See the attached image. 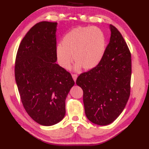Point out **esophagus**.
<instances>
[{
  "label": "esophagus",
  "mask_w": 149,
  "mask_h": 149,
  "mask_svg": "<svg viewBox=\"0 0 149 149\" xmlns=\"http://www.w3.org/2000/svg\"><path fill=\"white\" fill-rule=\"evenodd\" d=\"M72 78H73V79H74V81L75 82L76 81L77 78V74H72Z\"/></svg>",
  "instance_id": "obj_1"
}]
</instances>
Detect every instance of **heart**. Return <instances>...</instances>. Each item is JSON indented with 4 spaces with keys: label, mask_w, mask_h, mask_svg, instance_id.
<instances>
[{
    "label": "heart",
    "mask_w": 149,
    "mask_h": 149,
    "mask_svg": "<svg viewBox=\"0 0 149 149\" xmlns=\"http://www.w3.org/2000/svg\"><path fill=\"white\" fill-rule=\"evenodd\" d=\"M106 50V38L102 30L96 27H77L66 33L61 44L57 45L56 54L58 62L68 68L75 60L74 70L95 68L102 60ZM73 56H72V54Z\"/></svg>",
    "instance_id": "1"
}]
</instances>
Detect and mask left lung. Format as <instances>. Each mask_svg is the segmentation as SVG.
I'll list each match as a JSON object with an SVG mask.
<instances>
[{
  "mask_svg": "<svg viewBox=\"0 0 149 149\" xmlns=\"http://www.w3.org/2000/svg\"><path fill=\"white\" fill-rule=\"evenodd\" d=\"M111 37L99 64L81 74L76 84L83 90L84 111L90 122L106 125L122 113L130 95L131 55L118 29L109 26Z\"/></svg>",
  "mask_w": 149,
  "mask_h": 149,
  "instance_id": "left-lung-1",
  "label": "left lung"
}]
</instances>
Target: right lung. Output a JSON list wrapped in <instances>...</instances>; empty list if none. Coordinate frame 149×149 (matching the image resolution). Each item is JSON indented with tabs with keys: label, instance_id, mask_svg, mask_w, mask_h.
Here are the masks:
<instances>
[{
	"label": "right lung",
	"instance_id": "obj_1",
	"mask_svg": "<svg viewBox=\"0 0 149 149\" xmlns=\"http://www.w3.org/2000/svg\"><path fill=\"white\" fill-rule=\"evenodd\" d=\"M57 22H41L31 28L18 47L15 75L23 106L32 119L50 126L65 115V100L75 83L56 64Z\"/></svg>",
	"mask_w": 149,
	"mask_h": 149
}]
</instances>
